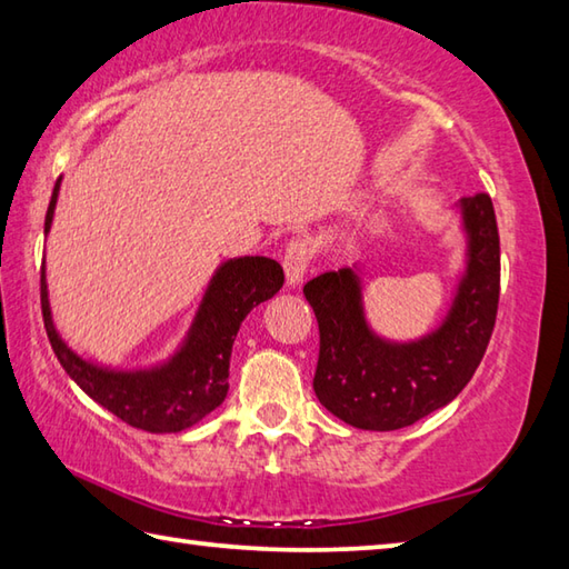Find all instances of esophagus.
I'll list each match as a JSON object with an SVG mask.
<instances>
[{
    "label": "esophagus",
    "mask_w": 569,
    "mask_h": 569,
    "mask_svg": "<svg viewBox=\"0 0 569 569\" xmlns=\"http://www.w3.org/2000/svg\"><path fill=\"white\" fill-rule=\"evenodd\" d=\"M313 251L306 241H291L286 246L283 253V271H286V283L296 288L303 281V276L308 271V263H311Z\"/></svg>",
    "instance_id": "34e87169"
}]
</instances>
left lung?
Segmentation results:
<instances>
[{"label":"left lung","mask_w":569,"mask_h":569,"mask_svg":"<svg viewBox=\"0 0 569 569\" xmlns=\"http://www.w3.org/2000/svg\"><path fill=\"white\" fill-rule=\"evenodd\" d=\"M468 263L446 320L410 343L370 330L353 268L320 273L303 286L313 306L320 353L313 390L348 426L398 430L458 396L490 343L500 298V236L488 193L460 199Z\"/></svg>","instance_id":"8db88e82"}]
</instances>
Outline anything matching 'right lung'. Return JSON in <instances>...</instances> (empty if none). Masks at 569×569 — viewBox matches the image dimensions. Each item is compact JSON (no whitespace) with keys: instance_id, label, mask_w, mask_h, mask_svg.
<instances>
[{"instance_id":"right-lung-1","label":"right lung","mask_w":569,"mask_h":569,"mask_svg":"<svg viewBox=\"0 0 569 569\" xmlns=\"http://www.w3.org/2000/svg\"><path fill=\"white\" fill-rule=\"evenodd\" d=\"M61 179L44 219V233L51 229ZM283 286V268L273 258H231L213 273L203 301L181 348L167 363L147 370H111L89 363L71 350L57 333L51 320L47 273L41 263V316L49 343L61 368L87 392L127 426L147 432H179L209 416L229 392V360L236 333L251 308L273 298Z\"/></svg>"}]
</instances>
